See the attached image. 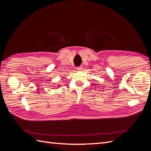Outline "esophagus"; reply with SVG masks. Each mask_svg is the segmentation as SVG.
Instances as JSON below:
<instances>
[{"mask_svg": "<svg viewBox=\"0 0 151 151\" xmlns=\"http://www.w3.org/2000/svg\"><path fill=\"white\" fill-rule=\"evenodd\" d=\"M83 68V67H77L76 68V69L77 70H79V71H80V70H81L82 69H83V68Z\"/></svg>", "mask_w": 151, "mask_h": 151, "instance_id": "esophagus-1", "label": "esophagus"}]
</instances>
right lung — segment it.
Returning <instances> with one entry per match:
<instances>
[{
    "mask_svg": "<svg viewBox=\"0 0 151 151\" xmlns=\"http://www.w3.org/2000/svg\"><path fill=\"white\" fill-rule=\"evenodd\" d=\"M58 87H59V86H58Z\"/></svg>",
    "mask_w": 151,
    "mask_h": 151,
    "instance_id": "right-lung-1",
    "label": "right lung"
}]
</instances>
